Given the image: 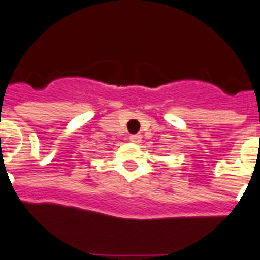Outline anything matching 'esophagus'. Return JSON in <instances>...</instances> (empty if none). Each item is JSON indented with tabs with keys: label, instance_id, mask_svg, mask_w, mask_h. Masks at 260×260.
Instances as JSON below:
<instances>
[{
	"label": "esophagus",
	"instance_id": "obj_1",
	"mask_svg": "<svg viewBox=\"0 0 260 260\" xmlns=\"http://www.w3.org/2000/svg\"><path fill=\"white\" fill-rule=\"evenodd\" d=\"M129 140L135 144H139L141 141V135H131Z\"/></svg>",
	"mask_w": 260,
	"mask_h": 260
}]
</instances>
